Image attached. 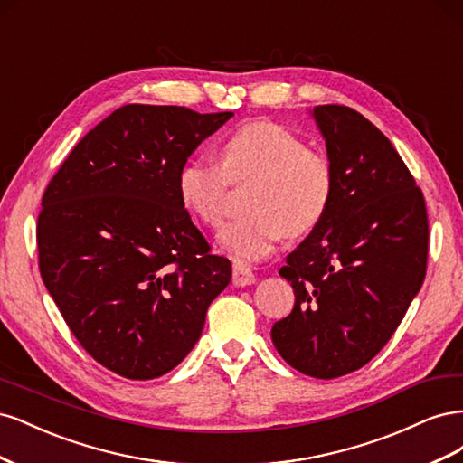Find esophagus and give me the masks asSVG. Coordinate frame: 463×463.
Wrapping results in <instances>:
<instances>
[{"label": "esophagus", "instance_id": "esophagus-1", "mask_svg": "<svg viewBox=\"0 0 463 463\" xmlns=\"http://www.w3.org/2000/svg\"><path fill=\"white\" fill-rule=\"evenodd\" d=\"M255 274L250 272L249 266L241 264V262H233V284L240 288V286H250L255 284Z\"/></svg>", "mask_w": 463, "mask_h": 463}]
</instances>
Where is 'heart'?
<instances>
[{"label": "heart", "instance_id": "1", "mask_svg": "<svg viewBox=\"0 0 463 463\" xmlns=\"http://www.w3.org/2000/svg\"><path fill=\"white\" fill-rule=\"evenodd\" d=\"M218 158L220 164L191 158L181 165L177 194L194 218L218 228L226 214L230 181L253 177L245 194L250 213L220 233V243L237 260L269 257L288 233H309L326 216L334 197L332 162L282 125H241L223 138Z\"/></svg>", "mask_w": 463, "mask_h": 463}]
</instances>
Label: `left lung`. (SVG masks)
Segmentation results:
<instances>
[{
  "label": "left lung",
  "instance_id": "left-lung-1",
  "mask_svg": "<svg viewBox=\"0 0 463 463\" xmlns=\"http://www.w3.org/2000/svg\"><path fill=\"white\" fill-rule=\"evenodd\" d=\"M313 116L334 197L279 269L296 305L272 342L293 369L328 381L367 365L400 326L427 274L429 220L408 165L369 119L340 104Z\"/></svg>",
  "mask_w": 463,
  "mask_h": 463
}]
</instances>
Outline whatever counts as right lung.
I'll list each match as a JSON object with an SVG mask.
<instances>
[{
	"mask_svg": "<svg viewBox=\"0 0 463 463\" xmlns=\"http://www.w3.org/2000/svg\"><path fill=\"white\" fill-rule=\"evenodd\" d=\"M233 114L128 104L96 125L50 179L38 269L87 354L148 381L187 357L232 279L194 226L177 172Z\"/></svg>",
	"mask_w": 463,
	"mask_h": 463,
	"instance_id": "add662e5",
	"label": "right lung"
}]
</instances>
